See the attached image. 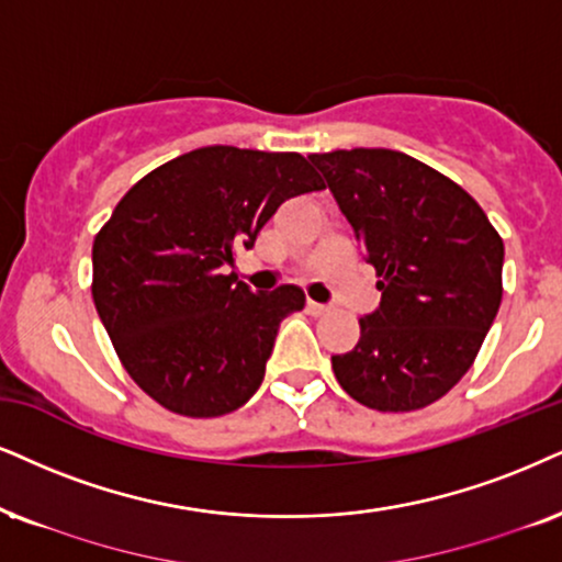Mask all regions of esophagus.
Masks as SVG:
<instances>
[{
	"label": "esophagus",
	"instance_id": "obj_1",
	"mask_svg": "<svg viewBox=\"0 0 562 562\" xmlns=\"http://www.w3.org/2000/svg\"><path fill=\"white\" fill-rule=\"evenodd\" d=\"M305 311H308L311 316H324L326 311H329V305H324V303H316V301H308V303H305Z\"/></svg>",
	"mask_w": 562,
	"mask_h": 562
}]
</instances>
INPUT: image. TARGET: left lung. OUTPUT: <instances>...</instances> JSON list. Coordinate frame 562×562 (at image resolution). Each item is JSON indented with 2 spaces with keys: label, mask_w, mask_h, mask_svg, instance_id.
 Masks as SVG:
<instances>
[{
  "label": "left lung",
  "mask_w": 562,
  "mask_h": 562,
  "mask_svg": "<svg viewBox=\"0 0 562 562\" xmlns=\"http://www.w3.org/2000/svg\"><path fill=\"white\" fill-rule=\"evenodd\" d=\"M375 267L381 305L339 386L379 412L423 409L470 371L503 297V238L449 176L383 147L308 155Z\"/></svg>",
  "instance_id": "obj_1"
}]
</instances>
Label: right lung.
Returning a JSON list of instances; mask_svg holds the SVG:
<instances>
[{"mask_svg":"<svg viewBox=\"0 0 562 562\" xmlns=\"http://www.w3.org/2000/svg\"><path fill=\"white\" fill-rule=\"evenodd\" d=\"M324 181L297 153L199 147L150 170L92 240V303L132 381L183 417L238 409L265 381L295 285L251 293L233 267L288 199Z\"/></svg>","mask_w":562,"mask_h":562,"instance_id":"right-lung-1","label":"right lung"}]
</instances>
